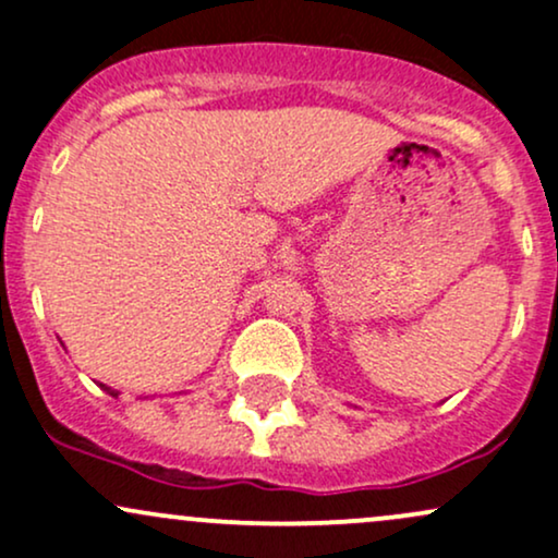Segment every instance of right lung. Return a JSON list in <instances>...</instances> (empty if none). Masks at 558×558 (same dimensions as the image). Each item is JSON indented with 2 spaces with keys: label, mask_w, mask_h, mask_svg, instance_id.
I'll return each instance as SVG.
<instances>
[{
  "label": "right lung",
  "mask_w": 558,
  "mask_h": 558,
  "mask_svg": "<svg viewBox=\"0 0 558 558\" xmlns=\"http://www.w3.org/2000/svg\"><path fill=\"white\" fill-rule=\"evenodd\" d=\"M101 389H104V391H107V395H111V397H117V391H114V389H109V386H104V384H101Z\"/></svg>",
  "instance_id": "obj_1"
}]
</instances>
